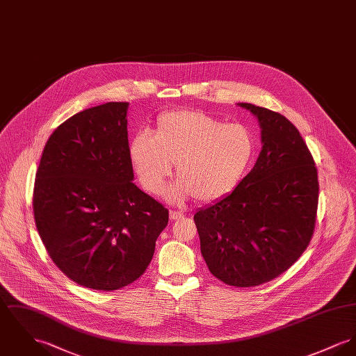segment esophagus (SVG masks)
<instances>
[{
	"instance_id": "1",
	"label": "esophagus",
	"mask_w": 356,
	"mask_h": 356,
	"mask_svg": "<svg viewBox=\"0 0 356 356\" xmlns=\"http://www.w3.org/2000/svg\"><path fill=\"white\" fill-rule=\"evenodd\" d=\"M185 217V213L182 211H170V220L175 221V220H181Z\"/></svg>"
}]
</instances>
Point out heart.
Returning a JSON list of instances; mask_svg holds the SVG:
<instances>
[{
	"label": "heart",
	"mask_w": 356,
	"mask_h": 356,
	"mask_svg": "<svg viewBox=\"0 0 356 356\" xmlns=\"http://www.w3.org/2000/svg\"><path fill=\"white\" fill-rule=\"evenodd\" d=\"M252 132L201 111H171L156 120L154 135L138 132L129 158L143 188L159 194L175 163L179 179L167 189L168 201L191 197L216 202L236 189L255 155Z\"/></svg>",
	"instance_id": "heart-1"
}]
</instances>
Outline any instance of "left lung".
Listing matches in <instances>:
<instances>
[{
    "instance_id": "1",
    "label": "left lung",
    "mask_w": 356,
    "mask_h": 356,
    "mask_svg": "<svg viewBox=\"0 0 356 356\" xmlns=\"http://www.w3.org/2000/svg\"><path fill=\"white\" fill-rule=\"evenodd\" d=\"M261 124L254 168L236 189L194 214L201 254L217 280L235 287L273 281L302 255L318 205L317 167L298 129L278 112L240 104Z\"/></svg>"
}]
</instances>
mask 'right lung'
Listing matches in <instances>:
<instances>
[{"instance_id": "obj_1", "label": "right lung", "mask_w": 356, "mask_h": 356, "mask_svg": "<svg viewBox=\"0 0 356 356\" xmlns=\"http://www.w3.org/2000/svg\"><path fill=\"white\" fill-rule=\"evenodd\" d=\"M127 102L62 122L36 171L33 217L49 258L72 282L101 291L134 284L154 257L166 208L134 182Z\"/></svg>"}]
</instances>
